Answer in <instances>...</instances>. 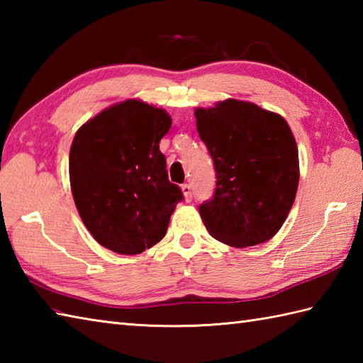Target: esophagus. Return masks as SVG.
Returning a JSON list of instances; mask_svg holds the SVG:
<instances>
[{
	"label": "esophagus",
	"instance_id": "obj_1",
	"mask_svg": "<svg viewBox=\"0 0 363 363\" xmlns=\"http://www.w3.org/2000/svg\"><path fill=\"white\" fill-rule=\"evenodd\" d=\"M182 194H184V196H186L187 201H190V199H191V186H190V184H184Z\"/></svg>",
	"mask_w": 363,
	"mask_h": 363
}]
</instances>
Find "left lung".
<instances>
[{
  "label": "left lung",
  "instance_id": "8db88e82",
  "mask_svg": "<svg viewBox=\"0 0 363 363\" xmlns=\"http://www.w3.org/2000/svg\"><path fill=\"white\" fill-rule=\"evenodd\" d=\"M217 189L199 206L209 234L234 248L269 240L284 225L299 182L298 146L289 123L257 104L225 99L196 107Z\"/></svg>",
  "mask_w": 363,
  "mask_h": 363
}]
</instances>
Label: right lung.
Returning <instances> with one entry per match:
<instances>
[{"label": "right lung", "mask_w": 363, "mask_h": 363, "mask_svg": "<svg viewBox=\"0 0 363 363\" xmlns=\"http://www.w3.org/2000/svg\"><path fill=\"white\" fill-rule=\"evenodd\" d=\"M172 117L138 99L113 104L76 133L70 184L76 209L95 240L126 256L140 254L167 234L182 201L168 181L160 138Z\"/></svg>", "instance_id": "right-lung-1"}]
</instances>
